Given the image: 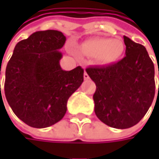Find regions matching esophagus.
Instances as JSON below:
<instances>
[{
    "label": "esophagus",
    "mask_w": 159,
    "mask_h": 159,
    "mask_svg": "<svg viewBox=\"0 0 159 159\" xmlns=\"http://www.w3.org/2000/svg\"><path fill=\"white\" fill-rule=\"evenodd\" d=\"M84 80H89V74H88V73H87L86 71L84 72Z\"/></svg>",
    "instance_id": "obj_1"
}]
</instances>
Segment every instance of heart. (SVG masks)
Instances as JSON below:
<instances>
[{"instance_id":"b5f03b06","label":"heart","mask_w":159,"mask_h":159,"mask_svg":"<svg viewBox=\"0 0 159 159\" xmlns=\"http://www.w3.org/2000/svg\"><path fill=\"white\" fill-rule=\"evenodd\" d=\"M84 52L95 59L102 64H108L114 62L124 51V43L119 39L95 38L84 42L82 45Z\"/></svg>"}]
</instances>
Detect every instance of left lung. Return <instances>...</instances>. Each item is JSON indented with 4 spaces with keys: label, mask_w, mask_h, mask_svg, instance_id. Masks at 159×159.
Segmentation results:
<instances>
[{
    "label": "left lung",
    "mask_w": 159,
    "mask_h": 159,
    "mask_svg": "<svg viewBox=\"0 0 159 159\" xmlns=\"http://www.w3.org/2000/svg\"><path fill=\"white\" fill-rule=\"evenodd\" d=\"M124 42L125 57L118 63L86 69L96 85L93 98L97 118L119 129L136 125L155 95L154 64L145 47L126 36Z\"/></svg>",
    "instance_id": "obj_1"
}]
</instances>
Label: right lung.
Segmentation results:
<instances>
[{
  "instance_id": "add662e5",
  "label": "right lung",
  "mask_w": 159,
  "mask_h": 159,
  "mask_svg": "<svg viewBox=\"0 0 159 159\" xmlns=\"http://www.w3.org/2000/svg\"><path fill=\"white\" fill-rule=\"evenodd\" d=\"M65 40L59 31L35 32L16 45L7 64L6 99L16 116L32 127L44 128L60 121L69 97L83 82L80 66L71 70L60 66L59 49Z\"/></svg>"
}]
</instances>
